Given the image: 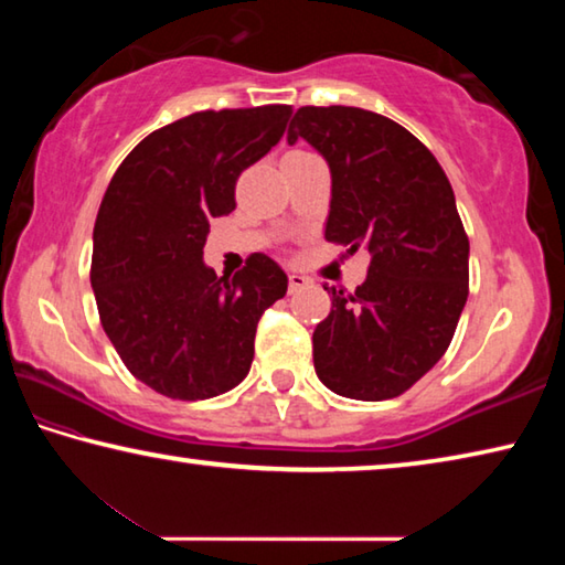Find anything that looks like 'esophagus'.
I'll list each match as a JSON object with an SVG mask.
<instances>
[{"label":"esophagus","mask_w":565,"mask_h":565,"mask_svg":"<svg viewBox=\"0 0 565 565\" xmlns=\"http://www.w3.org/2000/svg\"><path fill=\"white\" fill-rule=\"evenodd\" d=\"M303 286H309V279H306V276H301V274H289V291H291V294L303 289Z\"/></svg>","instance_id":"34e87169"}]
</instances>
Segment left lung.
Returning a JSON list of instances; mask_svg holds the SVG:
<instances>
[{
    "mask_svg": "<svg viewBox=\"0 0 565 565\" xmlns=\"http://www.w3.org/2000/svg\"><path fill=\"white\" fill-rule=\"evenodd\" d=\"M327 159V242L369 248L353 294L323 286L331 313L313 329V369L333 394L384 401L428 374L468 296V236L441 164L401 124L356 107H301L286 141Z\"/></svg>",
    "mask_w": 565,
    "mask_h": 565,
    "instance_id": "left-lung-1",
    "label": "left lung"
}]
</instances>
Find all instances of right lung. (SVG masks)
<instances>
[{"label":"right lung","mask_w":565,"mask_h":565,"mask_svg":"<svg viewBox=\"0 0 565 565\" xmlns=\"http://www.w3.org/2000/svg\"><path fill=\"white\" fill-rule=\"evenodd\" d=\"M291 107L196 111L151 131L111 177L94 224L102 327L157 394L199 401L242 384L262 313L289 279L266 254L234 279L204 264L209 222L234 212L238 174L284 137Z\"/></svg>","instance_id":"right-lung-1"}]
</instances>
